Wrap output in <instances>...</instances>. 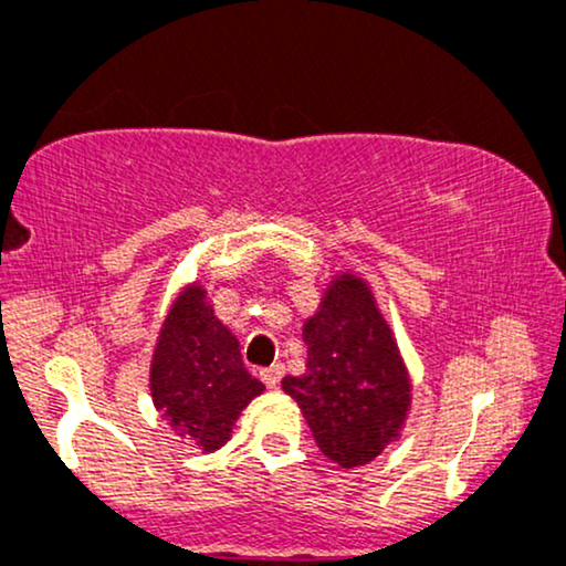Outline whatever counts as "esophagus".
<instances>
[{
    "mask_svg": "<svg viewBox=\"0 0 566 566\" xmlns=\"http://www.w3.org/2000/svg\"><path fill=\"white\" fill-rule=\"evenodd\" d=\"M283 374H285V368H283V365H270V368H264L262 374H259V376H262V381L268 384L270 389H277V384H281Z\"/></svg>",
    "mask_w": 566,
    "mask_h": 566,
    "instance_id": "obj_1",
    "label": "esophagus"
}]
</instances>
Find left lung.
Segmentation results:
<instances>
[{"label": "left lung", "mask_w": 566, "mask_h": 566, "mask_svg": "<svg viewBox=\"0 0 566 566\" xmlns=\"http://www.w3.org/2000/svg\"><path fill=\"white\" fill-rule=\"evenodd\" d=\"M307 370L285 376L323 455L342 469L365 467L400 440L410 410V376L363 277L338 272L304 323Z\"/></svg>", "instance_id": "obj_1"}]
</instances>
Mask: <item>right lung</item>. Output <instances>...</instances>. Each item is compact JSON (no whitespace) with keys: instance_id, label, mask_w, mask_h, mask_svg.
Returning a JSON list of instances; mask_svg holds the SVG:
<instances>
[{"instance_id":"add662e5","label":"right lung","mask_w":566,"mask_h":566,"mask_svg":"<svg viewBox=\"0 0 566 566\" xmlns=\"http://www.w3.org/2000/svg\"><path fill=\"white\" fill-rule=\"evenodd\" d=\"M264 391L245 370L241 344L190 283L166 312L150 360V397L177 437L214 453L232 437L241 410Z\"/></svg>"}]
</instances>
